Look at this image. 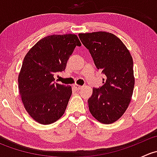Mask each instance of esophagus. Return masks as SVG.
Segmentation results:
<instances>
[{
    "mask_svg": "<svg viewBox=\"0 0 157 157\" xmlns=\"http://www.w3.org/2000/svg\"><path fill=\"white\" fill-rule=\"evenodd\" d=\"M73 87H74V90H80L83 88V86H80V85H77V84H74V86H73Z\"/></svg>",
    "mask_w": 157,
    "mask_h": 157,
    "instance_id": "esophagus-1",
    "label": "esophagus"
}]
</instances>
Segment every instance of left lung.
Listing matches in <instances>:
<instances>
[{
  "label": "left lung",
  "instance_id": "1",
  "mask_svg": "<svg viewBox=\"0 0 157 157\" xmlns=\"http://www.w3.org/2000/svg\"><path fill=\"white\" fill-rule=\"evenodd\" d=\"M96 67L105 75L103 85L93 89L89 99L90 113L102 124L118 121L127 110L134 87L133 59L116 36L106 32L80 33Z\"/></svg>",
  "mask_w": 157,
  "mask_h": 157
}]
</instances>
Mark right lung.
<instances>
[{
	"label": "right lung",
	"instance_id": "obj_1",
	"mask_svg": "<svg viewBox=\"0 0 157 157\" xmlns=\"http://www.w3.org/2000/svg\"><path fill=\"white\" fill-rule=\"evenodd\" d=\"M80 45L75 34L52 35L35 44L25 56L19 91L26 112L39 124H52L64 115L72 89L54 83V75L64 71L74 49Z\"/></svg>",
	"mask_w": 157,
	"mask_h": 157
}]
</instances>
